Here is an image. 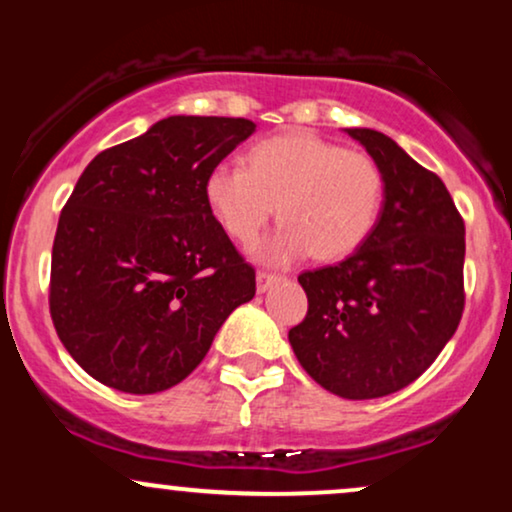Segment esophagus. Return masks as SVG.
Instances as JSON below:
<instances>
[{"label": "esophagus", "instance_id": "1", "mask_svg": "<svg viewBox=\"0 0 512 512\" xmlns=\"http://www.w3.org/2000/svg\"><path fill=\"white\" fill-rule=\"evenodd\" d=\"M281 279H284V276L269 274V272H257V291L264 293L269 289V286L276 284V281H281Z\"/></svg>", "mask_w": 512, "mask_h": 512}]
</instances>
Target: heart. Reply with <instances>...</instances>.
Here are the masks:
<instances>
[{
    "instance_id": "obj_1",
    "label": "heart",
    "mask_w": 512,
    "mask_h": 512,
    "mask_svg": "<svg viewBox=\"0 0 512 512\" xmlns=\"http://www.w3.org/2000/svg\"><path fill=\"white\" fill-rule=\"evenodd\" d=\"M209 209L240 245L255 243L279 204L284 221L257 245V257L289 264L308 257L344 260L375 231L383 211L385 175L366 151L289 132L257 142L245 166L223 161L204 182Z\"/></svg>"
}]
</instances>
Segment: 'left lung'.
Masks as SVG:
<instances>
[{"label": "left lung", "mask_w": 512, "mask_h": 512, "mask_svg": "<svg viewBox=\"0 0 512 512\" xmlns=\"http://www.w3.org/2000/svg\"><path fill=\"white\" fill-rule=\"evenodd\" d=\"M385 175L383 211L354 255L298 276L308 315L289 342L305 373L344 399L414 383L464 310V221L436 173L375 129H346Z\"/></svg>", "instance_id": "8db88e82"}]
</instances>
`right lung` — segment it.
I'll return each mask as SVG.
<instances>
[{
  "mask_svg": "<svg viewBox=\"0 0 512 512\" xmlns=\"http://www.w3.org/2000/svg\"><path fill=\"white\" fill-rule=\"evenodd\" d=\"M255 132L245 117L173 115L88 163L52 245L64 349L129 395L178 385L255 296V269L209 209V170Z\"/></svg>",
  "mask_w": 512,
  "mask_h": 512,
  "instance_id": "obj_1",
  "label": "right lung"
}]
</instances>
